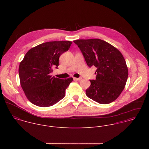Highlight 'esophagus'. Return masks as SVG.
<instances>
[{"instance_id":"esophagus-1","label":"esophagus","mask_w":149,"mask_h":149,"mask_svg":"<svg viewBox=\"0 0 149 149\" xmlns=\"http://www.w3.org/2000/svg\"><path fill=\"white\" fill-rule=\"evenodd\" d=\"M73 79H74V80H76V81H80V80L81 79V77H80V78H76V77H74Z\"/></svg>"}]
</instances>
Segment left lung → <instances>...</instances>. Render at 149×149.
Wrapping results in <instances>:
<instances>
[{"instance_id": "8db88e82", "label": "left lung", "mask_w": 149, "mask_h": 149, "mask_svg": "<svg viewBox=\"0 0 149 149\" xmlns=\"http://www.w3.org/2000/svg\"><path fill=\"white\" fill-rule=\"evenodd\" d=\"M80 48L88 66L97 68L95 80H90L86 96L100 104L115 100L125 88L128 78L126 61L120 51L100 39L73 41Z\"/></svg>"}]
</instances>
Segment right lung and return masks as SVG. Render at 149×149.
<instances>
[{
    "label": "right lung",
    "instance_id": "add662e5",
    "mask_svg": "<svg viewBox=\"0 0 149 149\" xmlns=\"http://www.w3.org/2000/svg\"><path fill=\"white\" fill-rule=\"evenodd\" d=\"M71 41L43 43L30 49L19 66L22 88L27 99L42 107L56 104L65 97V90L72 77L60 79L52 77L53 68H57L60 56L68 51Z\"/></svg>",
    "mask_w": 149,
    "mask_h": 149
}]
</instances>
